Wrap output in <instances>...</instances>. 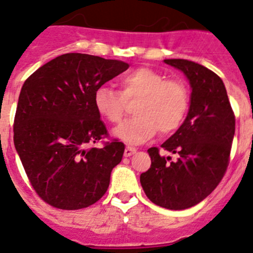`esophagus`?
Listing matches in <instances>:
<instances>
[{
  "mask_svg": "<svg viewBox=\"0 0 253 253\" xmlns=\"http://www.w3.org/2000/svg\"><path fill=\"white\" fill-rule=\"evenodd\" d=\"M134 152H136V148H134V147H131V146H127V147L125 148L124 155H125V157H129V156L133 155Z\"/></svg>",
  "mask_w": 253,
  "mask_h": 253,
  "instance_id": "1",
  "label": "esophagus"
}]
</instances>
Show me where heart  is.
Returning <instances> with one entry per match:
<instances>
[{"mask_svg":"<svg viewBox=\"0 0 253 253\" xmlns=\"http://www.w3.org/2000/svg\"><path fill=\"white\" fill-rule=\"evenodd\" d=\"M121 92L112 87H98L93 93L97 112L112 124H119L126 112L125 100L137 98L134 117L113 131L125 142L138 145L159 131L164 134L180 128L190 105V94L180 80H166L162 73L148 67L136 68L121 79Z\"/></svg>","mask_w":253,"mask_h":253,"instance_id":"heart-1","label":"heart"}]
</instances>
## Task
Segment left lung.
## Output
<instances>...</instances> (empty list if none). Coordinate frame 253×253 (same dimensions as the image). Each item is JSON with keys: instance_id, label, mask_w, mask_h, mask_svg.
Segmentation results:
<instances>
[{"instance_id": "1", "label": "left lung", "mask_w": 253, "mask_h": 253, "mask_svg": "<svg viewBox=\"0 0 253 253\" xmlns=\"http://www.w3.org/2000/svg\"><path fill=\"white\" fill-rule=\"evenodd\" d=\"M180 70L191 86L183 124L161 145L177 159L148 148L151 167L140 177L150 201L169 210H186L204 201L228 166L235 136V115L223 81L205 66L182 58L165 60Z\"/></svg>"}]
</instances>
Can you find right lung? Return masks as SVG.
I'll list each match as a JSON object with an SVG mask.
<instances>
[{
	"instance_id": "right-lung-1",
	"label": "right lung",
	"mask_w": 253,
	"mask_h": 253,
	"mask_svg": "<svg viewBox=\"0 0 253 253\" xmlns=\"http://www.w3.org/2000/svg\"><path fill=\"white\" fill-rule=\"evenodd\" d=\"M128 63L86 53H65L35 71L18 97L13 141L37 195L61 210H80L107 191L122 142L86 150L107 134L93 103L100 86Z\"/></svg>"
}]
</instances>
